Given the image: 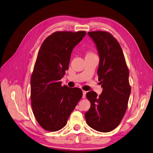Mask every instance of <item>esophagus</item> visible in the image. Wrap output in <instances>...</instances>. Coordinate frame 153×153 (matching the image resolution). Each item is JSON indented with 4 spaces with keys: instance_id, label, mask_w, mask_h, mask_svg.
I'll list each match as a JSON object with an SVG mask.
<instances>
[{
    "instance_id": "obj_1",
    "label": "esophagus",
    "mask_w": 153,
    "mask_h": 153,
    "mask_svg": "<svg viewBox=\"0 0 153 153\" xmlns=\"http://www.w3.org/2000/svg\"><path fill=\"white\" fill-rule=\"evenodd\" d=\"M86 91H82V98H86Z\"/></svg>"
}]
</instances>
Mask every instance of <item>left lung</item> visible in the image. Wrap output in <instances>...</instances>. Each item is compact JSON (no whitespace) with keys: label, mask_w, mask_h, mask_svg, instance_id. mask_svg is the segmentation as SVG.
Returning <instances> with one entry per match:
<instances>
[{"label":"left lung","mask_w":153,"mask_h":153,"mask_svg":"<svg viewBox=\"0 0 153 153\" xmlns=\"http://www.w3.org/2000/svg\"><path fill=\"white\" fill-rule=\"evenodd\" d=\"M95 42L100 62L97 71L103 91L100 96L90 91L86 97L91 107L85 113L87 124L100 132H109L124 116L131 92L129 71L119 42L109 32L88 33Z\"/></svg>","instance_id":"1"}]
</instances>
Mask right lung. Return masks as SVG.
<instances>
[{
	"label": "right lung",
	"instance_id": "right-lung-1",
	"mask_svg": "<svg viewBox=\"0 0 153 153\" xmlns=\"http://www.w3.org/2000/svg\"><path fill=\"white\" fill-rule=\"evenodd\" d=\"M86 34L54 32L39 51L30 80L31 105L37 121L47 131L63 128L82 96L80 88L62 86L60 80L68 69L73 49Z\"/></svg>",
	"mask_w": 153,
	"mask_h": 153
}]
</instances>
